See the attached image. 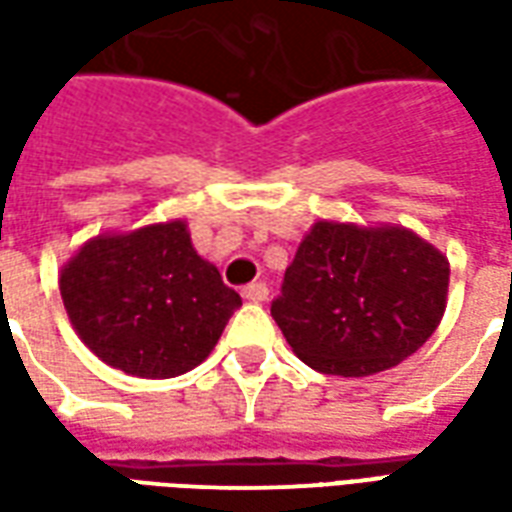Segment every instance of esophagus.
<instances>
[{
  "label": "esophagus",
  "mask_w": 512,
  "mask_h": 512,
  "mask_svg": "<svg viewBox=\"0 0 512 512\" xmlns=\"http://www.w3.org/2000/svg\"><path fill=\"white\" fill-rule=\"evenodd\" d=\"M244 299L246 301H255V304H260V301H266L268 299L266 282H252V285H246V288H244Z\"/></svg>",
  "instance_id": "obj_1"
}]
</instances>
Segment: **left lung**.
Here are the masks:
<instances>
[{"label": "left lung", "mask_w": 512, "mask_h": 512, "mask_svg": "<svg viewBox=\"0 0 512 512\" xmlns=\"http://www.w3.org/2000/svg\"><path fill=\"white\" fill-rule=\"evenodd\" d=\"M447 285V257L403 227L318 222L285 271L271 315L312 370L362 378L428 343Z\"/></svg>", "instance_id": "1"}]
</instances>
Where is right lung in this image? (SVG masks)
Returning <instances> with one entry per match:
<instances>
[{"label":"right lung","instance_id":"add662e5","mask_svg":"<svg viewBox=\"0 0 512 512\" xmlns=\"http://www.w3.org/2000/svg\"><path fill=\"white\" fill-rule=\"evenodd\" d=\"M60 293L87 348L139 378L189 373L241 307L183 222L98 235L62 268Z\"/></svg>","mask_w":512,"mask_h":512}]
</instances>
